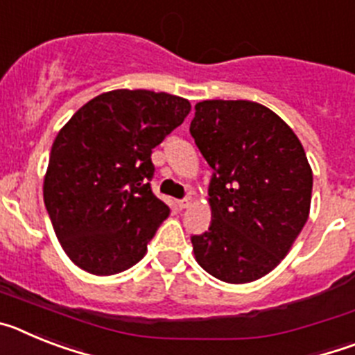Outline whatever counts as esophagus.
<instances>
[{
  "label": "esophagus",
  "mask_w": 355,
  "mask_h": 355,
  "mask_svg": "<svg viewBox=\"0 0 355 355\" xmlns=\"http://www.w3.org/2000/svg\"><path fill=\"white\" fill-rule=\"evenodd\" d=\"M192 202H193L192 197H184V199L178 200V206H180L181 209H184V208H188V206H192Z\"/></svg>",
  "instance_id": "34e87169"
}]
</instances>
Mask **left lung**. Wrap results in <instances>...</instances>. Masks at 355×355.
<instances>
[{
	"label": "left lung",
	"instance_id": "left-lung-1",
	"mask_svg": "<svg viewBox=\"0 0 355 355\" xmlns=\"http://www.w3.org/2000/svg\"><path fill=\"white\" fill-rule=\"evenodd\" d=\"M190 133L213 168L211 225L192 236L197 263L224 283H252L283 261L306 225L311 165L293 130L259 103H197Z\"/></svg>",
	"mask_w": 355,
	"mask_h": 355
}]
</instances>
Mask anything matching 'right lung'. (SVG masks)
I'll return each mask as SVG.
<instances>
[{
  "label": "right lung",
  "instance_id": "right-lung-1",
  "mask_svg": "<svg viewBox=\"0 0 355 355\" xmlns=\"http://www.w3.org/2000/svg\"><path fill=\"white\" fill-rule=\"evenodd\" d=\"M188 99L153 90H110L85 103L58 131L44 202L72 263L114 275L140 261L171 215L150 190V155L181 126Z\"/></svg>",
  "mask_w": 355,
  "mask_h": 355
}]
</instances>
